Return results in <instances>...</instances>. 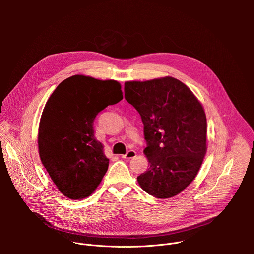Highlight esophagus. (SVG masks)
I'll list each match as a JSON object with an SVG mask.
<instances>
[{"label": "esophagus", "mask_w": 254, "mask_h": 254, "mask_svg": "<svg viewBox=\"0 0 254 254\" xmlns=\"http://www.w3.org/2000/svg\"><path fill=\"white\" fill-rule=\"evenodd\" d=\"M135 156H136V153H135L134 151H128L126 155H123V156H122V158H123V159L130 160V159H133Z\"/></svg>", "instance_id": "esophagus-1"}]
</instances>
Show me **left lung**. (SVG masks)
<instances>
[{"instance_id": "left-lung-1", "label": "left lung", "mask_w": 254, "mask_h": 254, "mask_svg": "<svg viewBox=\"0 0 254 254\" xmlns=\"http://www.w3.org/2000/svg\"><path fill=\"white\" fill-rule=\"evenodd\" d=\"M125 98L140 115L150 168L137 177L141 189L171 198L186 189L197 176L206 155L207 120L190 88L166 76L127 81Z\"/></svg>"}]
</instances>
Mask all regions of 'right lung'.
Returning a JSON list of instances; mask_svg holds the SVG:
<instances>
[{
	"label": "right lung",
	"instance_id": "right-lung-1",
	"mask_svg": "<svg viewBox=\"0 0 254 254\" xmlns=\"http://www.w3.org/2000/svg\"><path fill=\"white\" fill-rule=\"evenodd\" d=\"M122 99V86L116 80L73 75L47 100L39 124V156L67 198L84 199L100 184L110 160L94 136L93 122L107 105Z\"/></svg>",
	"mask_w": 254,
	"mask_h": 254
}]
</instances>
